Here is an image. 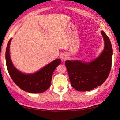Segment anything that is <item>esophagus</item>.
Listing matches in <instances>:
<instances>
[{
	"instance_id": "1",
	"label": "esophagus",
	"mask_w": 120,
	"mask_h": 120,
	"mask_svg": "<svg viewBox=\"0 0 120 120\" xmlns=\"http://www.w3.org/2000/svg\"><path fill=\"white\" fill-rule=\"evenodd\" d=\"M61 58H62V59H63V60H65L66 58H67V56H66L65 55H64V54H63V55H62V56H61Z\"/></svg>"
}]
</instances>
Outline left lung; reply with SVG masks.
I'll return each mask as SVG.
<instances>
[{"instance_id": "obj_1", "label": "left lung", "mask_w": 120, "mask_h": 120, "mask_svg": "<svg viewBox=\"0 0 120 120\" xmlns=\"http://www.w3.org/2000/svg\"><path fill=\"white\" fill-rule=\"evenodd\" d=\"M105 41L104 49L93 61L85 63L79 60L65 61L71 86L78 91H88L105 82L110 73L112 47L109 38L101 32Z\"/></svg>"}]
</instances>
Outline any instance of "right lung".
Listing matches in <instances>:
<instances>
[{"label":"right lung","instance_id":"obj_1","mask_svg":"<svg viewBox=\"0 0 120 120\" xmlns=\"http://www.w3.org/2000/svg\"><path fill=\"white\" fill-rule=\"evenodd\" d=\"M11 39L7 45L6 60L8 71L10 77L22 90L29 93L44 92L49 88L53 71L61 63L60 59L47 64L41 70L32 74H25L19 72L13 65L10 57V45Z\"/></svg>","mask_w":120,"mask_h":120}]
</instances>
